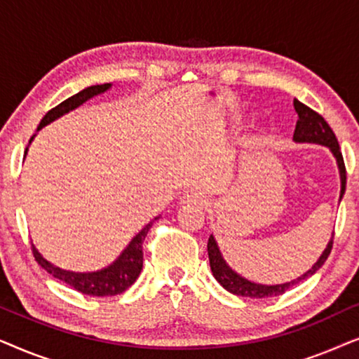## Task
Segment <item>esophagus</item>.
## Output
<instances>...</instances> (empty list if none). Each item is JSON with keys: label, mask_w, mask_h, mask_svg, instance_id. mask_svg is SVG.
<instances>
[{"label": "esophagus", "mask_w": 359, "mask_h": 359, "mask_svg": "<svg viewBox=\"0 0 359 359\" xmlns=\"http://www.w3.org/2000/svg\"><path fill=\"white\" fill-rule=\"evenodd\" d=\"M181 205H198V208H204L208 204V199L203 193H186L180 198Z\"/></svg>", "instance_id": "34e87169"}]
</instances>
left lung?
<instances>
[{
  "mask_svg": "<svg viewBox=\"0 0 359 359\" xmlns=\"http://www.w3.org/2000/svg\"><path fill=\"white\" fill-rule=\"evenodd\" d=\"M294 109H296L299 119L296 124V130H294L292 140L297 142V144L323 145L332 151V155L335 156L337 160L338 173H340V183H341L340 201H341L346 189V170H345V161H343V155L340 151V145H338L335 134H333L330 126L327 124V121L323 119L318 112L312 111L311 107L302 104L301 101L294 100ZM332 245H333V233H332V238L328 240L325 250H323L317 262L312 264V268L304 274H301L299 278L292 279V281H287L283 284H259V283L248 281L247 278L240 276V274L237 271H233V269L227 264V262L224 259L214 235H210L209 237L208 253H209L210 269H212L214 278L217 279L220 286L227 289L229 292L235 294V296L262 299V297H274V296H279V294H284L287 289L296 286V284L304 281V279L313 276V274L323 266V263H325L328 255H330Z\"/></svg>",
  "mask_w": 359,
  "mask_h": 359,
  "instance_id": "1",
  "label": "left lung"
}]
</instances>
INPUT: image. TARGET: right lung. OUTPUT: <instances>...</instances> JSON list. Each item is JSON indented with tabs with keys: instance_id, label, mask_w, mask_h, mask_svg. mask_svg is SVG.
<instances>
[{
	"instance_id": "obj_1",
	"label": "right lung",
	"mask_w": 359,
	"mask_h": 359,
	"mask_svg": "<svg viewBox=\"0 0 359 359\" xmlns=\"http://www.w3.org/2000/svg\"><path fill=\"white\" fill-rule=\"evenodd\" d=\"M111 83H104V85H95L90 88H85V90L76 93L72 97H68L60 104L53 107L47 112L46 116L42 117L41 124H39L37 130H41L42 127H46L53 122L58 117L68 114V112L76 109L81 104H85L88 100L95 97L97 95H102L107 90H111ZM34 137H31L29 144L34 140ZM29 149V147H27ZM27 149L24 151V156L27 154ZM158 217H155V220ZM154 224V220L145 225L144 229L140 230L139 233L135 235L134 238L130 240V243L122 250V253L117 257L114 262H112L109 266L97 269V271H88V273H75V271H68V269H62L52 264L50 262H47L46 258L42 257L41 252L34 247L32 243V253L36 262L41 264V266L46 269L48 274H52L53 278L60 279V281L67 283L68 286H72L76 291H80L83 294H88V296H97V297H104V296H117V294L124 292L127 287L132 286L135 283V279L139 278V274L142 271V264H144V253H142V245H144V240L149 233V230Z\"/></svg>"
}]
</instances>
